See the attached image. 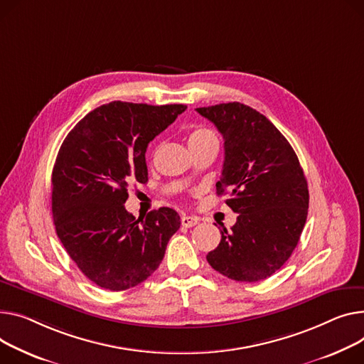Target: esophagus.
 Returning a JSON list of instances; mask_svg holds the SVG:
<instances>
[{"mask_svg": "<svg viewBox=\"0 0 364 364\" xmlns=\"http://www.w3.org/2000/svg\"><path fill=\"white\" fill-rule=\"evenodd\" d=\"M198 223H199V220H198V218H195V216H187V215L181 216V225L186 227V228L195 227Z\"/></svg>", "mask_w": 364, "mask_h": 364, "instance_id": "34e87169", "label": "esophagus"}]
</instances>
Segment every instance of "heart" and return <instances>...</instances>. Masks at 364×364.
Masks as SVG:
<instances>
[{
    "label": "heart",
    "instance_id": "b5f03b06",
    "mask_svg": "<svg viewBox=\"0 0 364 364\" xmlns=\"http://www.w3.org/2000/svg\"><path fill=\"white\" fill-rule=\"evenodd\" d=\"M188 146L190 148H195L198 146V144H202L205 141H209V140H216V136L215 133L208 129V127H196L193 129L190 133H188Z\"/></svg>",
    "mask_w": 364,
    "mask_h": 364
}]
</instances>
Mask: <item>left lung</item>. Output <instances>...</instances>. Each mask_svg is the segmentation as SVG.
<instances>
[{"label":"left lung","mask_w":364,"mask_h":364,"mask_svg":"<svg viewBox=\"0 0 364 364\" xmlns=\"http://www.w3.org/2000/svg\"><path fill=\"white\" fill-rule=\"evenodd\" d=\"M224 137L225 159L216 193L238 213L206 259L241 282L269 278L289 259L306 224L307 181L291 144L256 109L228 102L196 108Z\"/></svg>","instance_id":"8db88e82"}]
</instances>
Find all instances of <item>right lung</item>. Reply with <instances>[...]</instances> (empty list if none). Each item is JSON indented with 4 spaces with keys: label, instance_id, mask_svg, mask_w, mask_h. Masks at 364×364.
<instances>
[{
    "label": "right lung",
    "instance_id": "1",
    "mask_svg": "<svg viewBox=\"0 0 364 364\" xmlns=\"http://www.w3.org/2000/svg\"><path fill=\"white\" fill-rule=\"evenodd\" d=\"M186 108L114 101L85 115L61 144L53 169L55 231L77 268L101 288L123 291L151 277L180 228L171 208L136 220L124 203L132 181H148L149 141Z\"/></svg>",
    "mask_w": 364,
    "mask_h": 364
}]
</instances>
